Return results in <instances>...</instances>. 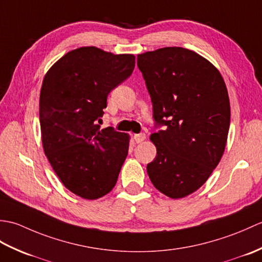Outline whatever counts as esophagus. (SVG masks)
Listing matches in <instances>:
<instances>
[{"instance_id": "esophagus-1", "label": "esophagus", "mask_w": 262, "mask_h": 262, "mask_svg": "<svg viewBox=\"0 0 262 262\" xmlns=\"http://www.w3.org/2000/svg\"><path fill=\"white\" fill-rule=\"evenodd\" d=\"M146 138V135L144 133H141V134H136L134 135V140L136 143H142L144 140Z\"/></svg>"}]
</instances>
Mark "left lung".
<instances>
[{
	"label": "left lung",
	"instance_id": "8db88e82",
	"mask_svg": "<svg viewBox=\"0 0 262 262\" xmlns=\"http://www.w3.org/2000/svg\"><path fill=\"white\" fill-rule=\"evenodd\" d=\"M153 104L151 135L157 158L147 164L154 187L182 198L207 181L220 163L229 134L231 109L225 82L215 66L182 47L137 55Z\"/></svg>",
	"mask_w": 262,
	"mask_h": 262
}]
</instances>
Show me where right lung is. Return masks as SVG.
<instances>
[{
    "label": "right lung",
    "mask_w": 262,
    "mask_h": 262,
    "mask_svg": "<svg viewBox=\"0 0 262 262\" xmlns=\"http://www.w3.org/2000/svg\"><path fill=\"white\" fill-rule=\"evenodd\" d=\"M135 68L132 54L97 47L65 54L43 77L39 120L46 157L59 180L84 199L113 190L129 147V136L100 122L111 90Z\"/></svg>",
    "instance_id": "add662e5"
}]
</instances>
